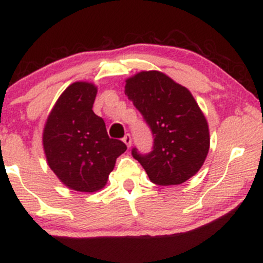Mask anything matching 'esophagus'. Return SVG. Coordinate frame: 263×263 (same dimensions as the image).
Wrapping results in <instances>:
<instances>
[{
  "mask_svg": "<svg viewBox=\"0 0 263 263\" xmlns=\"http://www.w3.org/2000/svg\"><path fill=\"white\" fill-rule=\"evenodd\" d=\"M122 141L125 142V143H126V146H127V147H131V143H132V138H131V136H129L128 134H127V135H125V137L122 138Z\"/></svg>",
  "mask_w": 263,
  "mask_h": 263,
  "instance_id": "1",
  "label": "esophagus"
}]
</instances>
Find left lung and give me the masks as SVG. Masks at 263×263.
<instances>
[{
    "label": "left lung",
    "mask_w": 263,
    "mask_h": 263,
    "mask_svg": "<svg viewBox=\"0 0 263 263\" xmlns=\"http://www.w3.org/2000/svg\"><path fill=\"white\" fill-rule=\"evenodd\" d=\"M125 93L152 131L149 153L132 148L151 182L178 185L197 174L209 152L210 137L206 119L189 90L151 70L126 80Z\"/></svg>",
    "instance_id": "1"
}]
</instances>
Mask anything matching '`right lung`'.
Here are the masks:
<instances>
[{
    "label": "right lung",
    "instance_id": "obj_1",
    "mask_svg": "<svg viewBox=\"0 0 263 263\" xmlns=\"http://www.w3.org/2000/svg\"><path fill=\"white\" fill-rule=\"evenodd\" d=\"M98 87L77 81L64 90L45 122L43 147L60 182L78 192L104 188L116 163L127 147L107 135L100 116L93 114Z\"/></svg>",
    "mask_w": 263,
    "mask_h": 263
}]
</instances>
